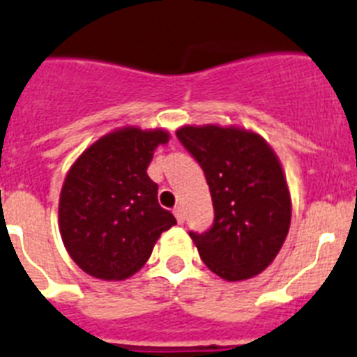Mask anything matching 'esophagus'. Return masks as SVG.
I'll list each match as a JSON object with an SVG mask.
<instances>
[{
  "label": "esophagus",
  "instance_id": "34e87169",
  "mask_svg": "<svg viewBox=\"0 0 357 357\" xmlns=\"http://www.w3.org/2000/svg\"><path fill=\"white\" fill-rule=\"evenodd\" d=\"M174 217H176V220H178L179 224L185 222V211H183L181 206L174 208Z\"/></svg>",
  "mask_w": 357,
  "mask_h": 357
}]
</instances>
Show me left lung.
Here are the masks:
<instances>
[{
    "label": "left lung",
    "instance_id": "1",
    "mask_svg": "<svg viewBox=\"0 0 357 357\" xmlns=\"http://www.w3.org/2000/svg\"><path fill=\"white\" fill-rule=\"evenodd\" d=\"M183 146L202 167L215 220L190 233L204 265L224 281L261 274L279 255L291 222V195L275 151L240 126H181Z\"/></svg>",
    "mask_w": 357,
    "mask_h": 357
}]
</instances>
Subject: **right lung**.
<instances>
[{
    "label": "right lung",
    "instance_id": "add662e5",
    "mask_svg": "<svg viewBox=\"0 0 357 357\" xmlns=\"http://www.w3.org/2000/svg\"><path fill=\"white\" fill-rule=\"evenodd\" d=\"M169 139L163 128H117L70 165L60 192L59 229L73 261L92 278H131L146 265L160 234L176 224L147 176L155 151Z\"/></svg>",
    "mask_w": 357,
    "mask_h": 357
}]
</instances>
